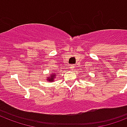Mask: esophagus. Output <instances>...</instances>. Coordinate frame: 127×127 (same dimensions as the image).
<instances>
[{"label":"esophagus","instance_id":"obj_1","mask_svg":"<svg viewBox=\"0 0 127 127\" xmlns=\"http://www.w3.org/2000/svg\"><path fill=\"white\" fill-rule=\"evenodd\" d=\"M74 64H71V65L70 66V69L71 70H74Z\"/></svg>","mask_w":127,"mask_h":127}]
</instances>
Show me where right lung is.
Wrapping results in <instances>:
<instances>
[{
  "mask_svg": "<svg viewBox=\"0 0 127 127\" xmlns=\"http://www.w3.org/2000/svg\"><path fill=\"white\" fill-rule=\"evenodd\" d=\"M55 74H51V76H50V77H49L47 79V80H48L49 82H52L54 80V78H55Z\"/></svg>",
  "mask_w": 127,
  "mask_h": 127,
  "instance_id": "obj_1",
  "label": "right lung"
}]
</instances>
